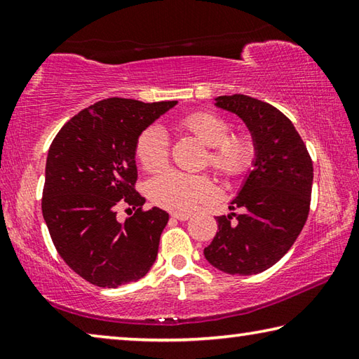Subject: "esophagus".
Listing matches in <instances>:
<instances>
[{
	"label": "esophagus",
	"instance_id": "esophagus-1",
	"mask_svg": "<svg viewBox=\"0 0 359 359\" xmlns=\"http://www.w3.org/2000/svg\"><path fill=\"white\" fill-rule=\"evenodd\" d=\"M171 217L174 218V220H179V222H187L188 218H190V215L188 214H171Z\"/></svg>",
	"mask_w": 359,
	"mask_h": 359
}]
</instances>
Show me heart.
<instances>
[{
  "label": "heart",
  "instance_id": "1",
  "mask_svg": "<svg viewBox=\"0 0 359 359\" xmlns=\"http://www.w3.org/2000/svg\"><path fill=\"white\" fill-rule=\"evenodd\" d=\"M179 126L209 147V165L226 179L238 177L252 166L255 149L247 135H229L228 120L215 112L196 111L179 120ZM169 141L163 128L151 125L139 135L136 158L145 171L155 172L166 166ZM214 185L209 177L182 171H165L150 180L151 201L174 212H188L199 203L214 196Z\"/></svg>",
  "mask_w": 359,
  "mask_h": 359
}]
</instances>
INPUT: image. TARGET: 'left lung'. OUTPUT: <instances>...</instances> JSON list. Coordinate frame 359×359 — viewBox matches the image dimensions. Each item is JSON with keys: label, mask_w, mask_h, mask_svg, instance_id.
Here are the masks:
<instances>
[{"label": "left lung", "mask_w": 359, "mask_h": 359, "mask_svg": "<svg viewBox=\"0 0 359 359\" xmlns=\"http://www.w3.org/2000/svg\"><path fill=\"white\" fill-rule=\"evenodd\" d=\"M215 106L236 114L250 131L255 158L204 257L231 276L269 269L294 244L306 224L313 182L309 151L294 125L274 106L245 95L217 96ZM236 217V223L230 218Z\"/></svg>", "instance_id": "obj_1"}]
</instances>
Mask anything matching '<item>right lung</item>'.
Returning <instances> with one entry per match:
<instances>
[{
  "label": "right lung",
  "instance_id": "add662e5",
  "mask_svg": "<svg viewBox=\"0 0 359 359\" xmlns=\"http://www.w3.org/2000/svg\"><path fill=\"white\" fill-rule=\"evenodd\" d=\"M175 104L100 101L74 115L48 149L42 217L60 257L96 287L137 282L155 263L169 214L141 210L136 141ZM121 202L138 209L125 224L114 217Z\"/></svg>",
  "mask_w": 359,
  "mask_h": 359
}]
</instances>
